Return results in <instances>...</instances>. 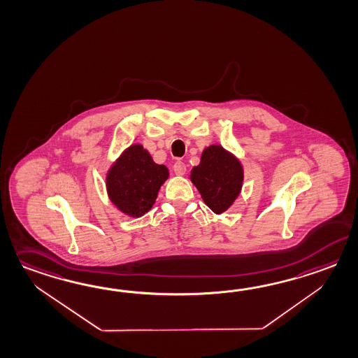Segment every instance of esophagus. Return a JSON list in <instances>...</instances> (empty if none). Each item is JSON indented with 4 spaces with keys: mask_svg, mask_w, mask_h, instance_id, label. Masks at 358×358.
Wrapping results in <instances>:
<instances>
[{
    "mask_svg": "<svg viewBox=\"0 0 358 358\" xmlns=\"http://www.w3.org/2000/svg\"><path fill=\"white\" fill-rule=\"evenodd\" d=\"M173 171L177 176H183L186 173V164L183 162H176L173 164Z\"/></svg>",
    "mask_w": 358,
    "mask_h": 358,
    "instance_id": "obj_1",
    "label": "esophagus"
}]
</instances>
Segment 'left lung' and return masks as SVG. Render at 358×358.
Segmentation results:
<instances>
[{
    "mask_svg": "<svg viewBox=\"0 0 358 358\" xmlns=\"http://www.w3.org/2000/svg\"><path fill=\"white\" fill-rule=\"evenodd\" d=\"M190 177L204 203L217 215L238 198L244 178L240 162L218 145L203 151L200 164L192 168Z\"/></svg>",
    "mask_w": 358,
    "mask_h": 358,
    "instance_id": "8db88e82",
    "label": "left lung"
}]
</instances>
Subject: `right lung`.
Here are the masks:
<instances>
[{
    "label": "right lung",
    "mask_w": 358,
    "mask_h": 358,
    "mask_svg": "<svg viewBox=\"0 0 358 358\" xmlns=\"http://www.w3.org/2000/svg\"><path fill=\"white\" fill-rule=\"evenodd\" d=\"M168 175L167 168L154 163L141 145H132L106 176L108 195L123 213L141 217L155 203Z\"/></svg>",
    "instance_id": "right-lung-1"
}]
</instances>
